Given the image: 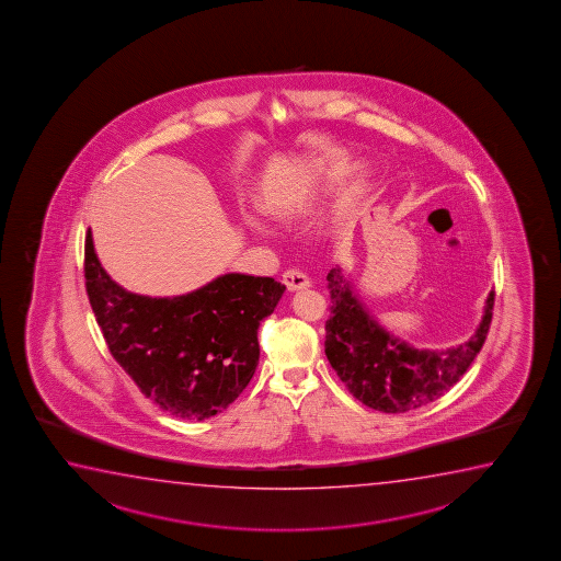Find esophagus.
I'll use <instances>...</instances> for the list:
<instances>
[{
  "label": "esophagus",
  "mask_w": 561,
  "mask_h": 561,
  "mask_svg": "<svg viewBox=\"0 0 561 561\" xmlns=\"http://www.w3.org/2000/svg\"><path fill=\"white\" fill-rule=\"evenodd\" d=\"M284 284L287 285V289L289 291H301V289H307V287H311V279L307 274H302L299 270H287L284 276Z\"/></svg>",
  "instance_id": "1"
}]
</instances>
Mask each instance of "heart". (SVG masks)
Masks as SVG:
<instances>
[{
    "instance_id": "obj_1",
    "label": "heart",
    "mask_w": 561,
    "mask_h": 561,
    "mask_svg": "<svg viewBox=\"0 0 561 561\" xmlns=\"http://www.w3.org/2000/svg\"><path fill=\"white\" fill-rule=\"evenodd\" d=\"M274 207H276V211H279V214H291L294 211V204L289 199H277Z\"/></svg>"
}]
</instances>
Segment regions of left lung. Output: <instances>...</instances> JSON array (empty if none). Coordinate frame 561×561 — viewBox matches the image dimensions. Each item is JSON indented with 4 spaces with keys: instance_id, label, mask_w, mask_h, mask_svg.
<instances>
[{
    "instance_id": "8db88e82",
    "label": "left lung",
    "mask_w": 561,
    "mask_h": 561,
    "mask_svg": "<svg viewBox=\"0 0 561 561\" xmlns=\"http://www.w3.org/2000/svg\"><path fill=\"white\" fill-rule=\"evenodd\" d=\"M327 279L332 301L324 342L328 362L359 402L387 414L427 405L455 387L480 354L492 322L493 291L468 342L447 352L415 350L365 311L342 267H332Z\"/></svg>"
}]
</instances>
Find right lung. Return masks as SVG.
Here are the masks:
<instances>
[{
    "label": "right lung",
    "instance_id": "obj_1",
    "mask_svg": "<svg viewBox=\"0 0 561 561\" xmlns=\"http://www.w3.org/2000/svg\"><path fill=\"white\" fill-rule=\"evenodd\" d=\"M85 287L104 342L139 390L167 414L202 422L224 412L259 365V327L282 299L274 277L225 274L176 297L129 294L85 237Z\"/></svg>",
    "mask_w": 561,
    "mask_h": 561
}]
</instances>
